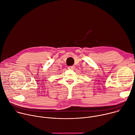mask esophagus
Segmentation results:
<instances>
[{
    "label": "esophagus",
    "instance_id": "obj_1",
    "mask_svg": "<svg viewBox=\"0 0 135 135\" xmlns=\"http://www.w3.org/2000/svg\"><path fill=\"white\" fill-rule=\"evenodd\" d=\"M68 68L69 69H74L75 68V66H70L68 67Z\"/></svg>",
    "mask_w": 135,
    "mask_h": 135
}]
</instances>
